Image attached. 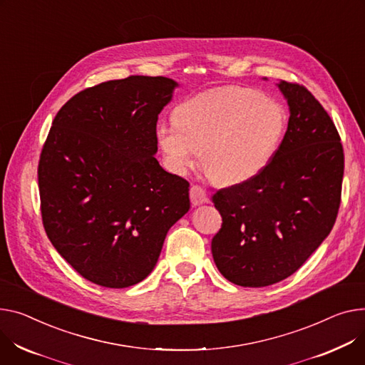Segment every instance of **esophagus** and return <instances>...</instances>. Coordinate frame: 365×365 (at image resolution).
I'll list each match as a JSON object with an SVG mask.
<instances>
[{
  "instance_id": "1",
  "label": "esophagus",
  "mask_w": 365,
  "mask_h": 365,
  "mask_svg": "<svg viewBox=\"0 0 365 365\" xmlns=\"http://www.w3.org/2000/svg\"><path fill=\"white\" fill-rule=\"evenodd\" d=\"M189 197H190V202L192 205H201L208 202V197H207V192L204 187L198 186V185H193L190 186L189 190Z\"/></svg>"
}]
</instances>
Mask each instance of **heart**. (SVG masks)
I'll use <instances>...</instances> for the list:
<instances>
[{
	"mask_svg": "<svg viewBox=\"0 0 365 365\" xmlns=\"http://www.w3.org/2000/svg\"><path fill=\"white\" fill-rule=\"evenodd\" d=\"M173 123L155 129L164 165L186 175L197 164L215 182L251 180L274 158L287 115L282 104L244 86L214 88L180 101Z\"/></svg>",
	"mask_w": 365,
	"mask_h": 365,
	"instance_id": "obj_1",
	"label": "heart"
}]
</instances>
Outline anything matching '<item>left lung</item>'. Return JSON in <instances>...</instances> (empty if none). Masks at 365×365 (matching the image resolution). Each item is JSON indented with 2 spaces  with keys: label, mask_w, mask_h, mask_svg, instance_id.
<instances>
[{
  "label": "left lung",
  "mask_w": 365,
  "mask_h": 365,
  "mask_svg": "<svg viewBox=\"0 0 365 365\" xmlns=\"http://www.w3.org/2000/svg\"><path fill=\"white\" fill-rule=\"evenodd\" d=\"M277 86L290 115L274 158L258 176L212 197L223 218L211 240L214 262L244 287L294 274L329 236L341 205L344 148L334 123L304 86Z\"/></svg>",
  "instance_id": "8db88e82"
}]
</instances>
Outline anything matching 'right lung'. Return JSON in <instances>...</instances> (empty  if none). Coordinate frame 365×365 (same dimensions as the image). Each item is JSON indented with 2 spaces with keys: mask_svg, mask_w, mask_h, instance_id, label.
<instances>
[{
  "mask_svg": "<svg viewBox=\"0 0 365 365\" xmlns=\"http://www.w3.org/2000/svg\"><path fill=\"white\" fill-rule=\"evenodd\" d=\"M178 86L129 76L88 88L61 107L43 143L38 182L46 236L95 284L142 282L168 229L189 211V183L154 157L158 114Z\"/></svg>",
  "mask_w": 365,
  "mask_h": 365,
  "instance_id": "add662e5",
  "label": "right lung"
}]
</instances>
